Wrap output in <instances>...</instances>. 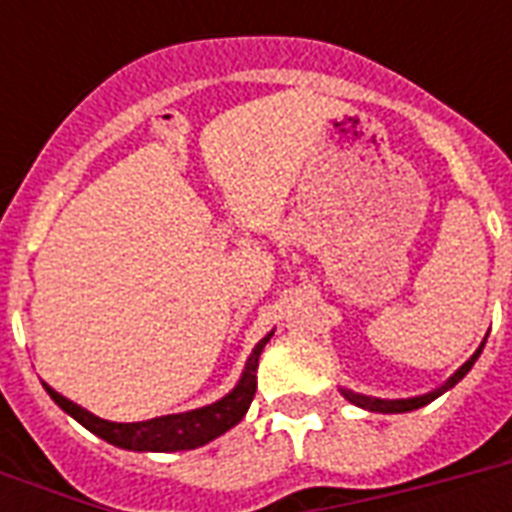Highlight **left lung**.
I'll list each match as a JSON object with an SVG mask.
<instances>
[{
  "label": "left lung",
  "instance_id": "8db88e82",
  "mask_svg": "<svg viewBox=\"0 0 512 512\" xmlns=\"http://www.w3.org/2000/svg\"><path fill=\"white\" fill-rule=\"evenodd\" d=\"M486 340L478 345V350L473 353V356L465 361V364L457 369V372L449 377V380L444 382V385H438L436 390H430V393H422V396H412V398H374V396H364V393H353V390L348 388H340V393L345 396V401H350V404L361 406V409H366V412H380V414H404V412H414V409H420V406L430 404V401H436L438 396H444L446 390L454 388L457 382L465 377V374L473 369V364L478 361V356H481V350H484Z\"/></svg>",
  "mask_w": 512,
  "mask_h": 512
}]
</instances>
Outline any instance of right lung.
Returning a JSON list of instances; mask_svg holds the SVG:
<instances>
[{
	"mask_svg": "<svg viewBox=\"0 0 512 512\" xmlns=\"http://www.w3.org/2000/svg\"><path fill=\"white\" fill-rule=\"evenodd\" d=\"M271 337L273 332H268L252 348L247 364H244V372H241L239 382L233 385L231 393H225L215 404L199 406V409H191V412L164 414V417L143 422H111L98 417V414L87 412L74 401H68L66 396H60L58 390H52L47 382H44V390L79 425H84L90 433H95L108 444L119 446V449H130V452H185V449L209 444L217 436L228 433L233 425H239L241 417L247 414L249 404H252V398H255L257 361H260L265 342Z\"/></svg>",
	"mask_w": 512,
	"mask_h": 512,
	"instance_id": "add662e5",
	"label": "right lung"
}]
</instances>
